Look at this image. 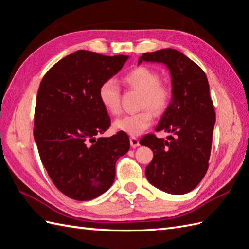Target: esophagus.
I'll use <instances>...</instances> for the list:
<instances>
[{"label":"esophagus","instance_id":"34e87169","mask_svg":"<svg viewBox=\"0 0 249 249\" xmlns=\"http://www.w3.org/2000/svg\"><path fill=\"white\" fill-rule=\"evenodd\" d=\"M130 145H131V147H138V146L140 145L139 139L136 137H130Z\"/></svg>","mask_w":249,"mask_h":249}]
</instances>
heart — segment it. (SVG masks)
I'll list each match as a JSON object with an SVG mask.
<instances>
[{
    "instance_id": "b5f03b06",
    "label": "heart",
    "mask_w": 249,
    "mask_h": 249,
    "mask_svg": "<svg viewBox=\"0 0 249 249\" xmlns=\"http://www.w3.org/2000/svg\"><path fill=\"white\" fill-rule=\"evenodd\" d=\"M124 84L133 90L141 92L137 113L127 114L113 122V128L130 136H139L151 126L156 116L168 109L173 99L171 87L160 81L158 71L147 66H139L129 70L123 76ZM98 98L104 109L112 114L121 113V89L113 80L104 81L99 87Z\"/></svg>"
}]
</instances>
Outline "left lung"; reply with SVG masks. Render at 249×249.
I'll return each mask as SVG.
<instances>
[{"instance_id":"8db88e82","label":"left lung","mask_w":249,"mask_h":249,"mask_svg":"<svg viewBox=\"0 0 249 249\" xmlns=\"http://www.w3.org/2000/svg\"><path fill=\"white\" fill-rule=\"evenodd\" d=\"M143 61L164 63L170 70L173 101L156 131L174 135L165 140L149 133L141 139L140 144L154 151L145 175L165 193L187 194L205 176L212 151L215 112L207 76L197 64L173 48L143 53L139 64Z\"/></svg>"}]
</instances>
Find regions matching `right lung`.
<instances>
[{
  "mask_svg": "<svg viewBox=\"0 0 249 249\" xmlns=\"http://www.w3.org/2000/svg\"><path fill=\"white\" fill-rule=\"evenodd\" d=\"M127 59L78 50L55 63L41 81L34 136L49 178L70 199L88 201L105 193L114 181L117 160L129 150L125 132L97 139L110 126L99 87Z\"/></svg>",
  "mask_w": 249,
  "mask_h": 249,
  "instance_id": "add662e5",
  "label": "right lung"
}]
</instances>
